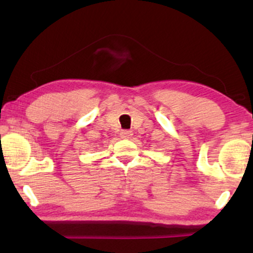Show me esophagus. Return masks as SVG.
Here are the masks:
<instances>
[{
    "label": "esophagus",
    "instance_id": "1",
    "mask_svg": "<svg viewBox=\"0 0 253 253\" xmlns=\"http://www.w3.org/2000/svg\"><path fill=\"white\" fill-rule=\"evenodd\" d=\"M132 135H133L132 130L125 129V130H121V133H120V136H121V138H123V139H129Z\"/></svg>",
    "mask_w": 253,
    "mask_h": 253
}]
</instances>
